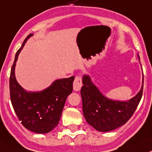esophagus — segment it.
<instances>
[{
	"mask_svg": "<svg viewBox=\"0 0 152 152\" xmlns=\"http://www.w3.org/2000/svg\"><path fill=\"white\" fill-rule=\"evenodd\" d=\"M82 86H83L82 78L79 76H76L74 82H73V89H74L75 91H80V89H81Z\"/></svg>",
	"mask_w": 152,
	"mask_h": 152,
	"instance_id": "obj_1",
	"label": "esophagus"
}]
</instances>
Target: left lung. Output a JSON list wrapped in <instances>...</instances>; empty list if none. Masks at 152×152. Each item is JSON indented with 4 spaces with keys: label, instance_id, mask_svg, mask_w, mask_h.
<instances>
[{
    "label": "left lung",
    "instance_id": "obj_1",
    "mask_svg": "<svg viewBox=\"0 0 152 152\" xmlns=\"http://www.w3.org/2000/svg\"><path fill=\"white\" fill-rule=\"evenodd\" d=\"M143 81L144 79L141 89L135 96L127 101H118L104 96L92 83L90 76L84 74L80 93L86 122L102 132L113 131L125 125L134 114L142 99Z\"/></svg>",
    "mask_w": 152,
    "mask_h": 152
}]
</instances>
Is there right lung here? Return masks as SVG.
Returning <instances> with one entry per match:
<instances>
[{"label": "right lung", "mask_w": 152, "mask_h": 152, "mask_svg": "<svg viewBox=\"0 0 152 152\" xmlns=\"http://www.w3.org/2000/svg\"><path fill=\"white\" fill-rule=\"evenodd\" d=\"M33 35L29 34L15 55L10 76V100L14 112L26 129L38 134H46L60 122L67 96L72 92L75 77L56 80L39 92L25 90L16 80L15 66L21 50Z\"/></svg>", "instance_id": "right-lung-1"}]
</instances>
